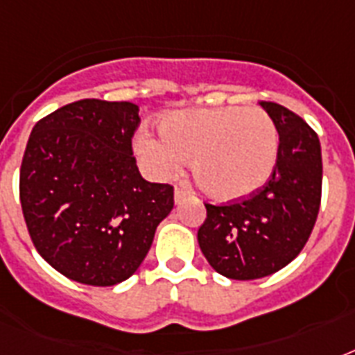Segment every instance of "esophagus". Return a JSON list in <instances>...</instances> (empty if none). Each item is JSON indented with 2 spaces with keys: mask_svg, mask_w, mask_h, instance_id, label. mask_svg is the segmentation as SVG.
<instances>
[{
  "mask_svg": "<svg viewBox=\"0 0 355 355\" xmlns=\"http://www.w3.org/2000/svg\"><path fill=\"white\" fill-rule=\"evenodd\" d=\"M189 193L188 191H184L182 188H175V205H182L184 200L188 199Z\"/></svg>",
  "mask_w": 355,
  "mask_h": 355,
  "instance_id": "esophagus-1",
  "label": "esophagus"
}]
</instances>
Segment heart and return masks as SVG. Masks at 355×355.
<instances>
[{"label":"heart","instance_id":"1","mask_svg":"<svg viewBox=\"0 0 355 355\" xmlns=\"http://www.w3.org/2000/svg\"><path fill=\"white\" fill-rule=\"evenodd\" d=\"M162 136L141 128L134 150L156 178H166L191 158L195 182L219 202L247 199L265 186L278 158V130L259 108L178 110L160 123Z\"/></svg>","mask_w":355,"mask_h":355}]
</instances>
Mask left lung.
I'll list each match as a JSON object with an SVG mask.
<instances>
[{
  "instance_id": "1",
  "label": "left lung",
  "mask_w": 355,
  "mask_h": 355,
  "mask_svg": "<svg viewBox=\"0 0 355 355\" xmlns=\"http://www.w3.org/2000/svg\"><path fill=\"white\" fill-rule=\"evenodd\" d=\"M259 107L275 121L280 145L269 182L250 199L206 206L197 232L208 263L230 280H256L291 263L313 230L322 189V155L315 130L276 103Z\"/></svg>"
}]
</instances>
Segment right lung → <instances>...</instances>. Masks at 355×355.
I'll return each instance as SVG.
<instances>
[{"mask_svg": "<svg viewBox=\"0 0 355 355\" xmlns=\"http://www.w3.org/2000/svg\"><path fill=\"white\" fill-rule=\"evenodd\" d=\"M138 105L80 99L33 127L19 169V202L36 250L86 286L127 280L173 210L169 184L147 182L130 139Z\"/></svg>", "mask_w": 355, "mask_h": 355, "instance_id": "add662e5", "label": "right lung"}]
</instances>
